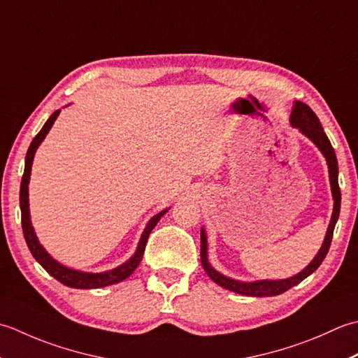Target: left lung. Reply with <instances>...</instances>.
I'll use <instances>...</instances> for the list:
<instances>
[{"label": "left lung", "instance_id": "left-lung-1", "mask_svg": "<svg viewBox=\"0 0 358 358\" xmlns=\"http://www.w3.org/2000/svg\"><path fill=\"white\" fill-rule=\"evenodd\" d=\"M290 123L292 127H295L301 131V133L309 137L310 141L317 145L318 150L323 152V156L326 157L327 162V169H329V180H331V189H332V198H334V211H332V217H331V224L327 227L326 231V238L323 241V245L320 252L317 253V257L312 259L310 264L301 271L300 273H296L295 276H290V278L286 280H262V281H255V282H243V281H236L227 278L222 273L216 272L213 267L210 266V262L207 259V236H206V230H201V262L203 271L207 272V275L213 280L216 284H220L221 287L229 289L231 292H236V294L241 295H247V296H275L280 295L282 292L289 290L290 287L296 286L298 282H301L304 278H308L310 273H313L322 264L323 259L326 258L327 252H329V247L332 243V235H334V229L335 224H337L338 215H340V202H341V193H340V187H338V164H337V156H335V151L332 148V145L327 138L324 129L320 123L318 117L312 109L303 103V101H295L294 109H292L290 114Z\"/></svg>", "mask_w": 358, "mask_h": 358}]
</instances>
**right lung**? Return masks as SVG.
Returning <instances> with one entry per match:
<instances>
[{
	"instance_id": "add662e5",
	"label": "right lung",
	"mask_w": 358,
	"mask_h": 358,
	"mask_svg": "<svg viewBox=\"0 0 358 358\" xmlns=\"http://www.w3.org/2000/svg\"><path fill=\"white\" fill-rule=\"evenodd\" d=\"M58 114H60V109H57V111L50 115L48 122L45 123V127H43L40 133L34 137V141L31 143V147H29L27 155H26L24 174H23V179H21V188H20L21 225H23V235L26 239V244L29 247V250H31V253L34 255V258L40 262L41 267L45 268L49 275H52L55 280L64 284V286L74 287V289H99V287L109 286V284L120 282L123 280H127L128 276L137 268L138 262L142 261L145 245H147V241H148L151 230L156 227V224L159 222L160 217L166 213V210L169 208L160 211V213L151 217L150 222L147 224V227H145V230L142 233L141 241H138L136 253L127 262H123L122 266L113 268V271L101 272V273H87V272H80V271H74V268L64 267L63 264H60V262H57L45 249H43V245L38 243V238H36L35 231H34L32 222H31V213H29V188H27V185H29V179H31V170H32L35 151L40 147L43 138H45L46 134L49 133L50 127L54 125V122L58 117Z\"/></svg>"
}]
</instances>
